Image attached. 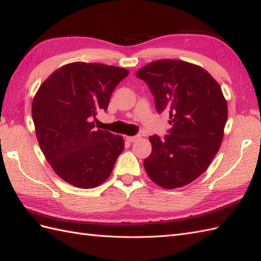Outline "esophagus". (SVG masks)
I'll return each mask as SVG.
<instances>
[{"label": "esophagus", "instance_id": "obj_1", "mask_svg": "<svg viewBox=\"0 0 261 261\" xmlns=\"http://www.w3.org/2000/svg\"><path fill=\"white\" fill-rule=\"evenodd\" d=\"M139 139H140V136H133V137H126V141H129V142H136L137 140H139Z\"/></svg>", "mask_w": 261, "mask_h": 261}]
</instances>
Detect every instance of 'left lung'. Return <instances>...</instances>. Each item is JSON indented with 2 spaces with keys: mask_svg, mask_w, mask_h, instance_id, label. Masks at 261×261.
I'll use <instances>...</instances> for the list:
<instances>
[{
  "mask_svg": "<svg viewBox=\"0 0 261 261\" xmlns=\"http://www.w3.org/2000/svg\"><path fill=\"white\" fill-rule=\"evenodd\" d=\"M153 94L158 113L168 111L172 128L151 136L144 159L149 178L166 189L184 187L201 175L222 142L228 107L219 84L201 66L163 59L137 72Z\"/></svg>",
  "mask_w": 261,
  "mask_h": 261,
  "instance_id": "obj_1",
  "label": "left lung"
}]
</instances>
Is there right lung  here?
Segmentation results:
<instances>
[{"instance_id":"1","label":"right lung","mask_w":261,"mask_h":261,"mask_svg":"<svg viewBox=\"0 0 261 261\" xmlns=\"http://www.w3.org/2000/svg\"><path fill=\"white\" fill-rule=\"evenodd\" d=\"M129 71L117 66L73 62L54 71L32 103L36 138L60 178L90 189L110 177L124 149L121 136L95 130L93 119L107 110L111 94Z\"/></svg>"}]
</instances>
